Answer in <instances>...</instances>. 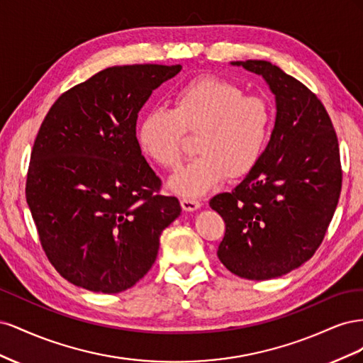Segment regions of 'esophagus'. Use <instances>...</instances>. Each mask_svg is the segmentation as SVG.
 <instances>
[{
    "mask_svg": "<svg viewBox=\"0 0 363 363\" xmlns=\"http://www.w3.org/2000/svg\"><path fill=\"white\" fill-rule=\"evenodd\" d=\"M180 204L183 207V211H186V212H194V211H196V208L201 207V201L196 199H182Z\"/></svg>",
    "mask_w": 363,
    "mask_h": 363,
    "instance_id": "1",
    "label": "esophagus"
}]
</instances>
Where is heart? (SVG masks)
I'll return each instance as SVG.
<instances>
[{"label":"heart","instance_id":"obj_1","mask_svg":"<svg viewBox=\"0 0 363 363\" xmlns=\"http://www.w3.org/2000/svg\"><path fill=\"white\" fill-rule=\"evenodd\" d=\"M171 111L151 108L136 130L138 145L150 162L175 169L183 159L184 135L195 136L196 156L169 180L184 196L212 191L227 175L242 179L257 167L269 142L274 113L267 98L204 75L175 91Z\"/></svg>","mask_w":363,"mask_h":363}]
</instances>
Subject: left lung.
I'll use <instances>...</instances> for the list:
<instances>
[{"label": "left lung", "mask_w": 363, "mask_h": 363, "mask_svg": "<svg viewBox=\"0 0 363 363\" xmlns=\"http://www.w3.org/2000/svg\"><path fill=\"white\" fill-rule=\"evenodd\" d=\"M232 65L265 79L277 116L257 167L208 203L225 223L216 255L239 277L268 280L298 268L321 245L342 188L339 144L309 87L267 60Z\"/></svg>", "instance_id": "obj_1"}]
</instances>
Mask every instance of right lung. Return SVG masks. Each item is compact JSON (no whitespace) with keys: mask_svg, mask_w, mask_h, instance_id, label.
Listing matches in <instances>:
<instances>
[{"mask_svg":"<svg viewBox=\"0 0 363 363\" xmlns=\"http://www.w3.org/2000/svg\"><path fill=\"white\" fill-rule=\"evenodd\" d=\"M182 65L112 67L63 92L31 150L26 199L40 245L63 279L118 294L155 263L182 212L138 145V113Z\"/></svg>","mask_w":363,"mask_h":363,"instance_id":"add662e5","label":"right lung"}]
</instances>
